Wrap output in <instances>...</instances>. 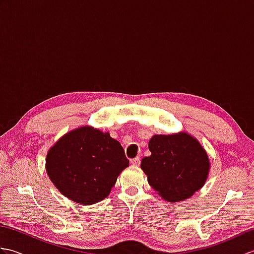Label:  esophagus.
I'll list each match as a JSON object with an SVG mask.
<instances>
[{"instance_id":"1","label":"esophagus","mask_w":254,"mask_h":254,"mask_svg":"<svg viewBox=\"0 0 254 254\" xmlns=\"http://www.w3.org/2000/svg\"><path fill=\"white\" fill-rule=\"evenodd\" d=\"M131 164L134 165V166H138L139 164H141V158H139L138 156H137V157L131 159Z\"/></svg>"}]
</instances>
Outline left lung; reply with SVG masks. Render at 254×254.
<instances>
[{
  "mask_svg": "<svg viewBox=\"0 0 254 254\" xmlns=\"http://www.w3.org/2000/svg\"><path fill=\"white\" fill-rule=\"evenodd\" d=\"M148 148L152 154L142 159L141 168L166 201H183L203 187L209 161L196 139L187 133L155 135Z\"/></svg>",
  "mask_w": 254,
  "mask_h": 254,
  "instance_id": "1",
  "label": "left lung"
}]
</instances>
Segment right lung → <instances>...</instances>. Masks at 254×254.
<instances>
[{"label":"right lung","instance_id":"add662e5","mask_svg":"<svg viewBox=\"0 0 254 254\" xmlns=\"http://www.w3.org/2000/svg\"><path fill=\"white\" fill-rule=\"evenodd\" d=\"M130 161L109 133L84 127L64 135L47 156V172L63 195L89 205L108 196Z\"/></svg>","mask_w":254,"mask_h":254}]
</instances>
